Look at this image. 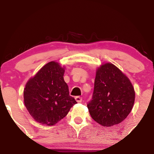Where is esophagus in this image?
<instances>
[{"mask_svg":"<svg viewBox=\"0 0 154 154\" xmlns=\"http://www.w3.org/2000/svg\"><path fill=\"white\" fill-rule=\"evenodd\" d=\"M75 100H76V102H78V103H81L82 100H83V98H82V97H80V96H76L75 97Z\"/></svg>","mask_w":154,"mask_h":154,"instance_id":"esophagus-1","label":"esophagus"}]
</instances>
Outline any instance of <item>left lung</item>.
Wrapping results in <instances>:
<instances>
[{"mask_svg": "<svg viewBox=\"0 0 154 154\" xmlns=\"http://www.w3.org/2000/svg\"><path fill=\"white\" fill-rule=\"evenodd\" d=\"M135 93L128 78L112 63L97 69L92 99L88 103L92 118L105 127L120 123L134 103Z\"/></svg>", "mask_w": 154, "mask_h": 154, "instance_id": "1", "label": "left lung"}]
</instances>
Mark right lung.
I'll use <instances>...</instances> for the list:
<instances>
[{
    "label": "right lung",
    "mask_w": 154,
    "mask_h": 154,
    "mask_svg": "<svg viewBox=\"0 0 154 154\" xmlns=\"http://www.w3.org/2000/svg\"><path fill=\"white\" fill-rule=\"evenodd\" d=\"M64 69L51 61L29 80L24 89V103L38 122L54 125L66 116L77 102L69 95L63 80Z\"/></svg>",
    "instance_id": "right-lung-1"
}]
</instances>
